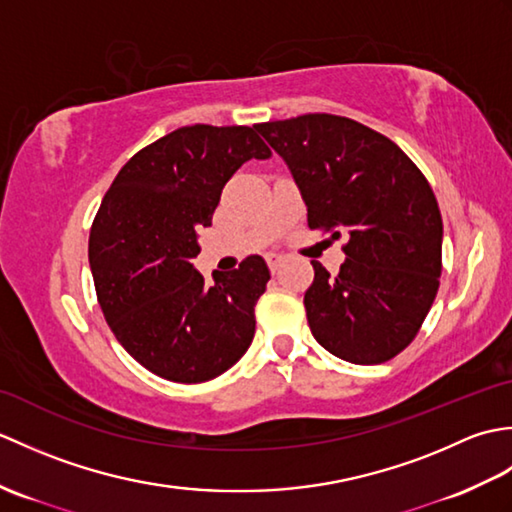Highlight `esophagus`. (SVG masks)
<instances>
[{
    "label": "esophagus",
    "mask_w": 512,
    "mask_h": 512,
    "mask_svg": "<svg viewBox=\"0 0 512 512\" xmlns=\"http://www.w3.org/2000/svg\"><path fill=\"white\" fill-rule=\"evenodd\" d=\"M266 262H268L270 270H273V273H277V268L281 266V262H284V257H281V255H275V253H270V255H266Z\"/></svg>",
    "instance_id": "esophagus-1"
}]
</instances>
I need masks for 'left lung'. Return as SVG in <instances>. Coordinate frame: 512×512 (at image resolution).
Segmentation results:
<instances>
[{
	"label": "left lung",
	"mask_w": 512,
	"mask_h": 512,
	"mask_svg": "<svg viewBox=\"0 0 512 512\" xmlns=\"http://www.w3.org/2000/svg\"><path fill=\"white\" fill-rule=\"evenodd\" d=\"M255 129L288 165L308 226L347 237L339 275L312 262L303 297L312 336L343 361H389L418 334L440 286L442 215L427 178L387 136L345 116Z\"/></svg>",
	"instance_id": "8db88e82"
}]
</instances>
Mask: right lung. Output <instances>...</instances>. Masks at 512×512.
Instances as JSON below:
<instances>
[{"instance_id": "right-lung-1", "label": "right lung", "mask_w": 512, "mask_h": 512, "mask_svg": "<svg viewBox=\"0 0 512 512\" xmlns=\"http://www.w3.org/2000/svg\"><path fill=\"white\" fill-rule=\"evenodd\" d=\"M250 158H270L255 127H180L127 160L94 217L88 255L105 321L129 356L173 383L220 376L253 343L264 259L246 257L211 286L193 268L198 231Z\"/></svg>"}]
</instances>
